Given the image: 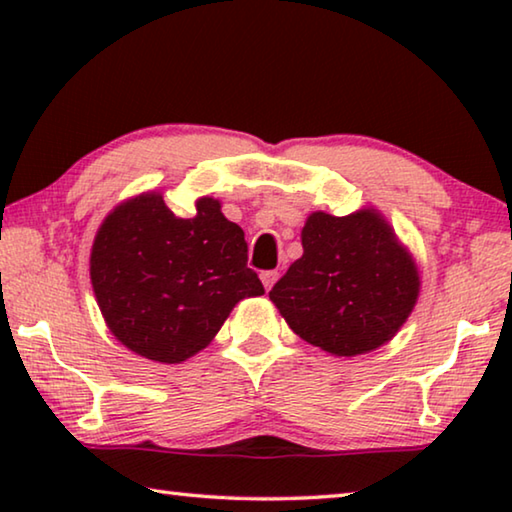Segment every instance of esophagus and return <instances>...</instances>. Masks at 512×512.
<instances>
[{"instance_id": "1", "label": "esophagus", "mask_w": 512, "mask_h": 512, "mask_svg": "<svg viewBox=\"0 0 512 512\" xmlns=\"http://www.w3.org/2000/svg\"><path fill=\"white\" fill-rule=\"evenodd\" d=\"M262 284H264V289L266 291H271L273 289V284L277 282V271H262Z\"/></svg>"}]
</instances>
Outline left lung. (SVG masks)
<instances>
[{
  "label": "left lung",
  "mask_w": 512,
  "mask_h": 512,
  "mask_svg": "<svg viewBox=\"0 0 512 512\" xmlns=\"http://www.w3.org/2000/svg\"><path fill=\"white\" fill-rule=\"evenodd\" d=\"M302 253L268 291L300 339L354 357L391 341L418 300L420 277L391 225L375 210L314 212Z\"/></svg>",
  "instance_id": "left-lung-1"
}]
</instances>
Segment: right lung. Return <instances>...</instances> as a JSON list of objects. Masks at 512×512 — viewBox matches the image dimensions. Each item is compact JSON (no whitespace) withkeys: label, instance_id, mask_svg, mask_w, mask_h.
Listing matches in <instances>:
<instances>
[{"label":"right lung","instance_id":"add662e5","mask_svg":"<svg viewBox=\"0 0 512 512\" xmlns=\"http://www.w3.org/2000/svg\"><path fill=\"white\" fill-rule=\"evenodd\" d=\"M92 289L110 332L142 357L180 363L203 350L239 300L262 296L244 230L201 198L192 219L160 194L119 205L97 232Z\"/></svg>","mask_w":512,"mask_h":512}]
</instances>
